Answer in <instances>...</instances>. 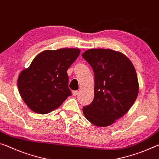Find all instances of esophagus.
Segmentation results:
<instances>
[{"label": "esophagus", "instance_id": "1", "mask_svg": "<svg viewBox=\"0 0 159 159\" xmlns=\"http://www.w3.org/2000/svg\"><path fill=\"white\" fill-rule=\"evenodd\" d=\"M78 94V91L77 90H73L72 91V95H74V96H75Z\"/></svg>", "mask_w": 159, "mask_h": 159}]
</instances>
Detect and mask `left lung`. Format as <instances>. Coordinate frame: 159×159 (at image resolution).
<instances>
[{
    "label": "left lung",
    "instance_id": "obj_1",
    "mask_svg": "<svg viewBox=\"0 0 159 159\" xmlns=\"http://www.w3.org/2000/svg\"><path fill=\"white\" fill-rule=\"evenodd\" d=\"M82 57L95 75L94 98L83 107L86 119L98 127L113 124L134 104L139 93L137 75L132 63L111 49H89Z\"/></svg>",
    "mask_w": 159,
    "mask_h": 159
}]
</instances>
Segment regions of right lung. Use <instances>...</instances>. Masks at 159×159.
Masks as SVG:
<instances>
[{"label":"right lung","mask_w":159,"mask_h":159,"mask_svg":"<svg viewBox=\"0 0 159 159\" xmlns=\"http://www.w3.org/2000/svg\"><path fill=\"white\" fill-rule=\"evenodd\" d=\"M79 49L46 50L20 73L17 86L21 98L34 112L47 114L71 95L67 70L79 57Z\"/></svg>","instance_id":"obj_1"}]
</instances>
